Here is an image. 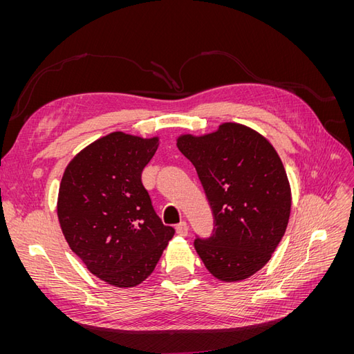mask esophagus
<instances>
[{"label":"esophagus","instance_id":"esophagus-1","mask_svg":"<svg viewBox=\"0 0 354 354\" xmlns=\"http://www.w3.org/2000/svg\"><path fill=\"white\" fill-rule=\"evenodd\" d=\"M176 232L180 234V236H186L189 233V227H187V223L186 221H181L176 226Z\"/></svg>","mask_w":354,"mask_h":354}]
</instances>
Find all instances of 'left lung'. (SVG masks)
Listing matches in <instances>:
<instances>
[{"label":"left lung","instance_id":"left-lung-1","mask_svg":"<svg viewBox=\"0 0 354 354\" xmlns=\"http://www.w3.org/2000/svg\"><path fill=\"white\" fill-rule=\"evenodd\" d=\"M216 218V233L195 241L208 272L223 282L248 279L269 263L291 216V185L273 145L252 128L223 122L216 131L180 134Z\"/></svg>","mask_w":354,"mask_h":354}]
</instances>
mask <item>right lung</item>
Listing matches in <instances>:
<instances>
[{
	"mask_svg": "<svg viewBox=\"0 0 354 354\" xmlns=\"http://www.w3.org/2000/svg\"><path fill=\"white\" fill-rule=\"evenodd\" d=\"M159 137L113 131L85 146L63 173L57 218L69 248L100 281L140 285L176 230L164 226L142 185Z\"/></svg>",
	"mask_w": 354,
	"mask_h": 354,
	"instance_id": "right-lung-1",
	"label": "right lung"
}]
</instances>
